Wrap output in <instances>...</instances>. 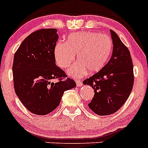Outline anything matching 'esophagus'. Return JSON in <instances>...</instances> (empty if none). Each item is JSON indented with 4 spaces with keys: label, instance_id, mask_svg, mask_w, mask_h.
I'll return each instance as SVG.
<instances>
[{
    "label": "esophagus",
    "instance_id": "obj_1",
    "mask_svg": "<svg viewBox=\"0 0 148 148\" xmlns=\"http://www.w3.org/2000/svg\"><path fill=\"white\" fill-rule=\"evenodd\" d=\"M76 83H77V86H83V82L81 80H77Z\"/></svg>",
    "mask_w": 148,
    "mask_h": 148
}]
</instances>
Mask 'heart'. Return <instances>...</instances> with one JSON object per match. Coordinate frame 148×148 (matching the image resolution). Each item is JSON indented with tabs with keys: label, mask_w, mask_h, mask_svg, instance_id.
Returning <instances> with one entry per match:
<instances>
[{
	"label": "heart",
	"mask_w": 148,
	"mask_h": 148,
	"mask_svg": "<svg viewBox=\"0 0 148 148\" xmlns=\"http://www.w3.org/2000/svg\"><path fill=\"white\" fill-rule=\"evenodd\" d=\"M112 40L107 34L91 32L71 34L66 43L59 42L54 48L57 64L61 68L68 67L75 60L78 62L67 70L71 77H81L87 74L98 72L105 65L112 50Z\"/></svg>",
	"instance_id": "1"
}]
</instances>
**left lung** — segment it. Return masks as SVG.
Wrapping results in <instances>:
<instances>
[{
  "mask_svg": "<svg viewBox=\"0 0 148 148\" xmlns=\"http://www.w3.org/2000/svg\"><path fill=\"white\" fill-rule=\"evenodd\" d=\"M112 55L109 62L84 85L90 86L95 94L88 107L100 116L116 112L129 98L134 85V66L127 47L112 30Z\"/></svg>",
  "mask_w": 148,
  "mask_h": 148,
  "instance_id": "left-lung-1",
  "label": "left lung"
}]
</instances>
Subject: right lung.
Returning <instances> with one entry per match:
<instances>
[{
    "mask_svg": "<svg viewBox=\"0 0 148 148\" xmlns=\"http://www.w3.org/2000/svg\"><path fill=\"white\" fill-rule=\"evenodd\" d=\"M56 29L31 34L14 53L12 74L16 95L30 112L45 115L60 105L64 92L76 87L75 82L56 64ZM54 79L59 82H54Z\"/></svg>",
    "mask_w": 148,
    "mask_h": 148,
    "instance_id": "right-lung-1",
    "label": "right lung"
}]
</instances>
